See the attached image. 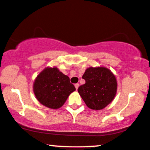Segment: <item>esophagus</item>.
Masks as SVG:
<instances>
[{
  "mask_svg": "<svg viewBox=\"0 0 150 150\" xmlns=\"http://www.w3.org/2000/svg\"><path fill=\"white\" fill-rule=\"evenodd\" d=\"M75 89H76V90H77V89H78L79 87V84H75Z\"/></svg>",
  "mask_w": 150,
  "mask_h": 150,
  "instance_id": "34e87169",
  "label": "esophagus"
}]
</instances>
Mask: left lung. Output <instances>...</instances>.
I'll use <instances>...</instances> for the list:
<instances>
[{
    "label": "left lung",
    "mask_w": 150,
    "mask_h": 150,
    "mask_svg": "<svg viewBox=\"0 0 150 150\" xmlns=\"http://www.w3.org/2000/svg\"><path fill=\"white\" fill-rule=\"evenodd\" d=\"M82 78L86 82L77 91L90 109H103L115 98L117 82L110 70L103 66L89 67L86 69Z\"/></svg>",
    "instance_id": "left-lung-1"
}]
</instances>
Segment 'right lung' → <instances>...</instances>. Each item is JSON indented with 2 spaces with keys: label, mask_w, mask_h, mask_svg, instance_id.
<instances>
[{
  "label": "right lung",
  "mask_w": 150,
  "mask_h": 150,
  "mask_svg": "<svg viewBox=\"0 0 150 150\" xmlns=\"http://www.w3.org/2000/svg\"><path fill=\"white\" fill-rule=\"evenodd\" d=\"M33 93L41 104L51 109L62 107L72 92L75 91L67 75L57 67H47L35 77Z\"/></svg>",
  "instance_id": "right-lung-1"
}]
</instances>
